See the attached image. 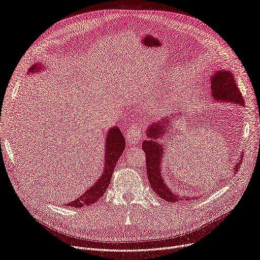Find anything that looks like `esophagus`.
<instances>
[{"mask_svg": "<svg viewBox=\"0 0 260 260\" xmlns=\"http://www.w3.org/2000/svg\"><path fill=\"white\" fill-rule=\"evenodd\" d=\"M125 137L128 144H138L142 137L141 127L137 125V124L134 123L133 125L129 128H127V131L125 132Z\"/></svg>", "mask_w": 260, "mask_h": 260, "instance_id": "34e87169", "label": "esophagus"}]
</instances>
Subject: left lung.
<instances>
[{
    "label": "left lung",
    "mask_w": 260,
    "mask_h": 260,
    "mask_svg": "<svg viewBox=\"0 0 260 260\" xmlns=\"http://www.w3.org/2000/svg\"><path fill=\"white\" fill-rule=\"evenodd\" d=\"M210 89L211 96L217 102L234 103L241 106L244 104L243 98L240 90L237 87L234 75L229 70H218L217 72H214L210 80ZM169 120L170 119L167 117L166 119L151 124L150 127L146 129L148 139L142 142V149L145 153L146 173H148V178L152 189L157 193V196H159V198L173 204L175 202L183 200L188 201L190 200V197H182L173 193L161 177V159L164 157L165 148L161 142L159 143L157 140L162 138V135L165 134L167 136ZM241 162L242 157H240L238 162L236 164L234 171L237 172ZM191 200H193V198Z\"/></svg>",
    "instance_id": "8db88e82"
}]
</instances>
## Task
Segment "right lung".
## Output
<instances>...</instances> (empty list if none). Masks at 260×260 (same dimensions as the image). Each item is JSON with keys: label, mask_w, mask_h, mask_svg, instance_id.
<instances>
[{"label": "right lung", "mask_w": 260, "mask_h": 260, "mask_svg": "<svg viewBox=\"0 0 260 260\" xmlns=\"http://www.w3.org/2000/svg\"><path fill=\"white\" fill-rule=\"evenodd\" d=\"M41 70L44 69H42V67L37 63L30 67L28 73H36ZM105 140V164L102 175L98 179V182L92 187H90L84 194L80 196L73 202H70L69 204H66V206L75 208L90 206L94 204L105 193L106 189L109 186L112 172H114V169L116 168L117 161L122 155L124 149H125V139H124L119 127L112 126L110 129H108Z\"/></svg>", "instance_id": "obj_1"}]
</instances>
